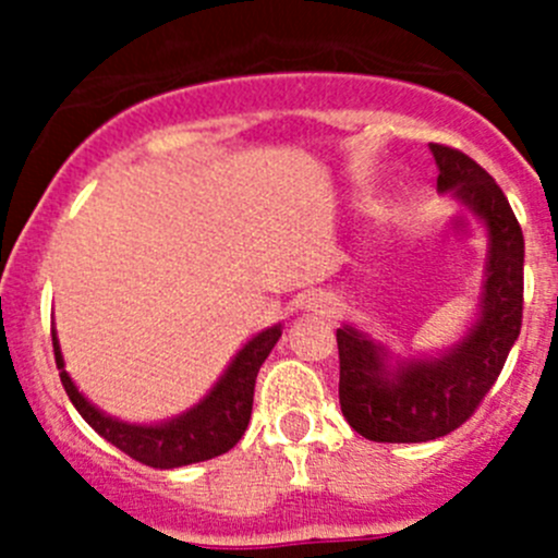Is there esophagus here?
<instances>
[{"label":"esophagus","instance_id":"34e87169","mask_svg":"<svg viewBox=\"0 0 558 558\" xmlns=\"http://www.w3.org/2000/svg\"><path fill=\"white\" fill-rule=\"evenodd\" d=\"M305 307L313 313H331L335 311V302H331V296H326V294H313L311 300H307Z\"/></svg>","mask_w":558,"mask_h":558}]
</instances>
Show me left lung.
<instances>
[{
	"label": "left lung",
	"mask_w": 558,
	"mask_h": 558,
	"mask_svg": "<svg viewBox=\"0 0 558 558\" xmlns=\"http://www.w3.org/2000/svg\"><path fill=\"white\" fill-rule=\"evenodd\" d=\"M437 191H453L488 234L477 318L440 356L408 359L391 369L388 351L353 326L337 329L340 408L375 442H426L451 435L477 410L502 373L523 315V234L508 196L477 161L432 143Z\"/></svg>",
	"instance_id": "left-lung-1"
}]
</instances>
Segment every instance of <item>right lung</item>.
<instances>
[{
    "mask_svg": "<svg viewBox=\"0 0 558 558\" xmlns=\"http://www.w3.org/2000/svg\"><path fill=\"white\" fill-rule=\"evenodd\" d=\"M280 340V324L269 326V329L258 331L256 337L245 342L243 351L232 359L227 373L221 375L213 391L185 410L178 418L165 421V424H126L112 415L102 413L94 408L77 386L72 384L70 373L64 369V359H61L59 337L53 331V353L56 367H59L61 386H64L66 397L75 404L77 413L83 415L88 426L97 435H102L107 442L132 456L134 461L145 466H156V470H172V466L196 464V461L216 459V456L232 451L245 435L247 421H251L253 410V386H256V375L262 369L264 359Z\"/></svg>",
    "mask_w": 558,
    "mask_h": 558,
    "instance_id": "obj_1",
    "label": "right lung"
}]
</instances>
